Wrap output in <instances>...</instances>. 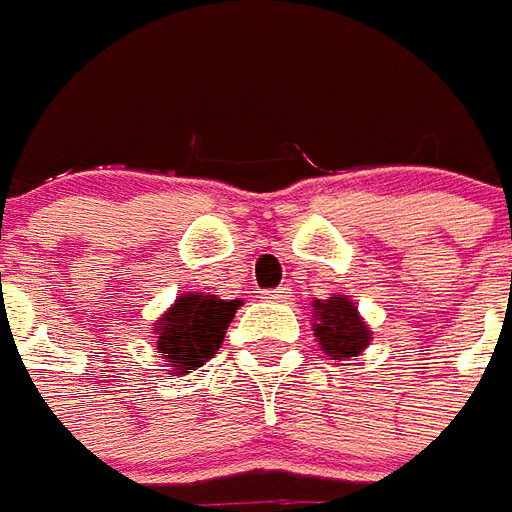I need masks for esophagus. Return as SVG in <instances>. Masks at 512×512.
I'll return each mask as SVG.
<instances>
[{
    "instance_id": "esophagus-1",
    "label": "esophagus",
    "mask_w": 512,
    "mask_h": 512,
    "mask_svg": "<svg viewBox=\"0 0 512 512\" xmlns=\"http://www.w3.org/2000/svg\"><path fill=\"white\" fill-rule=\"evenodd\" d=\"M292 297V286L281 284L278 289H270V292H264V300H270V303H286Z\"/></svg>"
}]
</instances>
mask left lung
<instances>
[{
  "mask_svg": "<svg viewBox=\"0 0 512 512\" xmlns=\"http://www.w3.org/2000/svg\"><path fill=\"white\" fill-rule=\"evenodd\" d=\"M314 336L333 361H347L361 355L366 344L372 342V331L366 328V322L358 314L350 297L333 295L328 300H314Z\"/></svg>",
  "mask_w": 512,
  "mask_h": 512,
  "instance_id": "8db88e82",
  "label": "left lung"
}]
</instances>
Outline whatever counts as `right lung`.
<instances>
[{
	"label": "right lung",
	"instance_id": "add662e5",
	"mask_svg": "<svg viewBox=\"0 0 512 512\" xmlns=\"http://www.w3.org/2000/svg\"><path fill=\"white\" fill-rule=\"evenodd\" d=\"M239 306L242 300H220L204 292L176 297L154 328L157 350L168 358L176 375L204 366L220 350Z\"/></svg>",
	"mask_w": 512,
	"mask_h": 512
}]
</instances>
